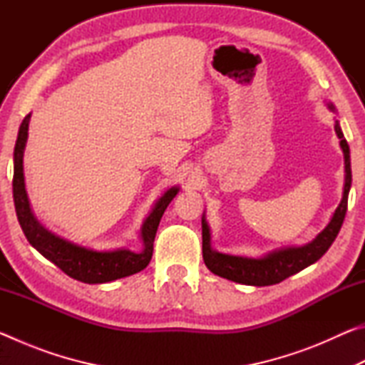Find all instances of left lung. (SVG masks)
Returning <instances> with one entry per match:
<instances>
[{
  "mask_svg": "<svg viewBox=\"0 0 365 365\" xmlns=\"http://www.w3.org/2000/svg\"><path fill=\"white\" fill-rule=\"evenodd\" d=\"M333 109V104H329ZM335 132L339 138V146H341L344 154V191L339 206L333 214L331 220L329 222L322 232H320L311 243L304 246H289V248H282L269 252L264 257H243V256H232L222 255V252L214 251L211 248V232L209 225L202 215V259L207 269L212 274L224 277L227 280L243 283V285L252 287H267L280 283L288 277L298 274L299 270L306 269L307 265L314 264L322 257L331 243L335 242L339 228L343 225L346 211H348V195L351 188V159H349V146L348 141L344 140L339 123H335Z\"/></svg>",
  "mask_w": 365,
  "mask_h": 365,
  "instance_id": "left-lung-1",
  "label": "left lung"
}]
</instances>
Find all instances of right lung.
Returning a JSON list of instances; mask_svg holds the SVG:
<instances>
[{"label": "right lung", "instance_id": "1", "mask_svg": "<svg viewBox=\"0 0 365 365\" xmlns=\"http://www.w3.org/2000/svg\"><path fill=\"white\" fill-rule=\"evenodd\" d=\"M29 122L30 114L22 120L19 133H17L14 146V177H12V196H14L17 220H19L29 243L48 261L58 265L64 274L83 283H106L143 270L153 257V243L160 217L169 202L178 193V187H172L165 191L143 222L141 240H143L145 248L141 252L123 248L115 251H95L67 242V240L46 230L30 209L26 182H24V150H26L29 137Z\"/></svg>", "mask_w": 365, "mask_h": 365}]
</instances>
